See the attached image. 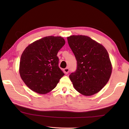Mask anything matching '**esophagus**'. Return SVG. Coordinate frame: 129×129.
Segmentation results:
<instances>
[{
    "instance_id": "1",
    "label": "esophagus",
    "mask_w": 129,
    "mask_h": 129,
    "mask_svg": "<svg viewBox=\"0 0 129 129\" xmlns=\"http://www.w3.org/2000/svg\"><path fill=\"white\" fill-rule=\"evenodd\" d=\"M69 68H65V69H64V72L65 74H68V73H69Z\"/></svg>"
}]
</instances>
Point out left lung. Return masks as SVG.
<instances>
[{
    "label": "left lung",
    "instance_id": "obj_1",
    "mask_svg": "<svg viewBox=\"0 0 129 129\" xmlns=\"http://www.w3.org/2000/svg\"><path fill=\"white\" fill-rule=\"evenodd\" d=\"M67 39L77 61V69L69 75L74 87L85 96L96 94L105 86L112 73L108 51L85 35H71Z\"/></svg>",
    "mask_w": 129,
    "mask_h": 129
}]
</instances>
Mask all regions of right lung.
Wrapping results in <instances>:
<instances>
[{"instance_id":"obj_1","label":"right lung","mask_w":129,"mask_h":129,"mask_svg":"<svg viewBox=\"0 0 129 129\" xmlns=\"http://www.w3.org/2000/svg\"><path fill=\"white\" fill-rule=\"evenodd\" d=\"M61 37L48 36L35 41L23 52L19 74L30 89L39 94L53 90L64 74L60 69L58 51L65 45Z\"/></svg>"}]
</instances>
